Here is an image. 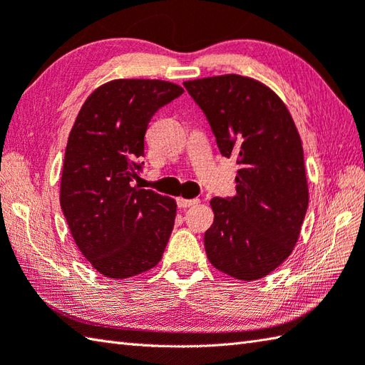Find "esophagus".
Instances as JSON below:
<instances>
[{"label": "esophagus", "mask_w": 365, "mask_h": 365, "mask_svg": "<svg viewBox=\"0 0 365 365\" xmlns=\"http://www.w3.org/2000/svg\"><path fill=\"white\" fill-rule=\"evenodd\" d=\"M199 204V199H185V197H178L177 199V205L180 209H187V207H195Z\"/></svg>", "instance_id": "34e87169"}]
</instances>
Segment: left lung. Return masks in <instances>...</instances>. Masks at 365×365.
I'll list each match as a JSON object with an SVG mask.
<instances>
[{
	"mask_svg": "<svg viewBox=\"0 0 365 365\" xmlns=\"http://www.w3.org/2000/svg\"><path fill=\"white\" fill-rule=\"evenodd\" d=\"M209 120L226 158H237V195L213 197L204 234L220 272L258 280L291 255L309 207L301 135L287 106L266 85L239 74L183 82Z\"/></svg>",
	"mask_w": 365,
	"mask_h": 365,
	"instance_id": "8db88e82",
	"label": "left lung"
}]
</instances>
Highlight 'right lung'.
Instances as JSON below:
<instances>
[{
    "label": "right lung",
    "instance_id": "right-lung-1",
    "mask_svg": "<svg viewBox=\"0 0 365 365\" xmlns=\"http://www.w3.org/2000/svg\"><path fill=\"white\" fill-rule=\"evenodd\" d=\"M183 88L150 78H118L96 88L69 133L60 204L76 245L99 274L128 278L161 261L174 227L173 197L133 187L144 138L160 107Z\"/></svg>",
    "mask_w": 365,
    "mask_h": 365
}]
</instances>
